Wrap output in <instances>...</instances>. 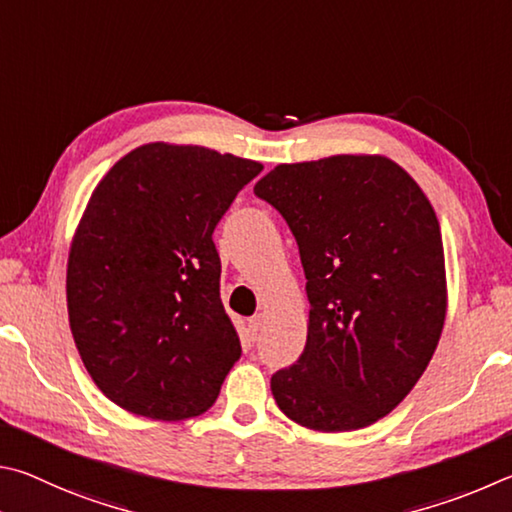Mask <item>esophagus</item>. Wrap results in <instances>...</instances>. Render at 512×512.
Wrapping results in <instances>:
<instances>
[{
  "label": "esophagus",
  "instance_id": "obj_1",
  "mask_svg": "<svg viewBox=\"0 0 512 512\" xmlns=\"http://www.w3.org/2000/svg\"><path fill=\"white\" fill-rule=\"evenodd\" d=\"M263 326H265V315H254L249 319V333H251V337H258L261 335V330H263Z\"/></svg>",
  "mask_w": 512,
  "mask_h": 512
}]
</instances>
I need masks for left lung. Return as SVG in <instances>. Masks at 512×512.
I'll return each mask as SVG.
<instances>
[{
  "mask_svg": "<svg viewBox=\"0 0 512 512\" xmlns=\"http://www.w3.org/2000/svg\"><path fill=\"white\" fill-rule=\"evenodd\" d=\"M294 233L310 301L306 348L272 375L279 409L353 432L416 387L447 310L441 224L414 177L382 155L279 164L254 186Z\"/></svg>",
  "mask_w": 512,
  "mask_h": 512,
  "instance_id": "1",
  "label": "left lung"
}]
</instances>
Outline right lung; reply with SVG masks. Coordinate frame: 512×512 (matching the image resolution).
<instances>
[{
    "mask_svg": "<svg viewBox=\"0 0 512 512\" xmlns=\"http://www.w3.org/2000/svg\"><path fill=\"white\" fill-rule=\"evenodd\" d=\"M263 170L202 146L146 143L98 182L67 263V310L87 373L152 420L204 414L240 339L220 299L215 224Z\"/></svg>",
    "mask_w": 512,
    "mask_h": 512,
    "instance_id": "obj_1",
    "label": "right lung"
}]
</instances>
